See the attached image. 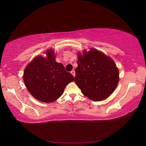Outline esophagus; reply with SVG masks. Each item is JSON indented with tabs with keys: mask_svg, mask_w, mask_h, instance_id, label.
<instances>
[{
	"mask_svg": "<svg viewBox=\"0 0 146 146\" xmlns=\"http://www.w3.org/2000/svg\"><path fill=\"white\" fill-rule=\"evenodd\" d=\"M71 73L72 74V75H73V76H75V71H74V70L71 71Z\"/></svg>",
	"mask_w": 146,
	"mask_h": 146,
	"instance_id": "obj_1",
	"label": "esophagus"
}]
</instances>
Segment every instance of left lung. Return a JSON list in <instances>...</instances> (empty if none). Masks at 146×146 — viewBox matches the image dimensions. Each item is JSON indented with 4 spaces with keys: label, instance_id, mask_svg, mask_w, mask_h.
Here are the masks:
<instances>
[{
    "label": "left lung",
    "instance_id": "left-lung-1",
    "mask_svg": "<svg viewBox=\"0 0 146 146\" xmlns=\"http://www.w3.org/2000/svg\"><path fill=\"white\" fill-rule=\"evenodd\" d=\"M75 82L82 94L95 102L105 100L115 90L119 71L108 56L90 48L78 53Z\"/></svg>",
    "mask_w": 146,
    "mask_h": 146
}]
</instances>
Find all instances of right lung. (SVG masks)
I'll return each instance as SVG.
<instances>
[{
    "mask_svg": "<svg viewBox=\"0 0 146 146\" xmlns=\"http://www.w3.org/2000/svg\"><path fill=\"white\" fill-rule=\"evenodd\" d=\"M46 57L36 56L24 69L23 80L27 90L34 97L44 103H51L60 98L74 76L64 70L63 64L56 61L54 49L45 51Z\"/></svg>",
    "mask_w": 146,
    "mask_h": 146,
    "instance_id": "right-lung-1",
    "label": "right lung"
}]
</instances>
